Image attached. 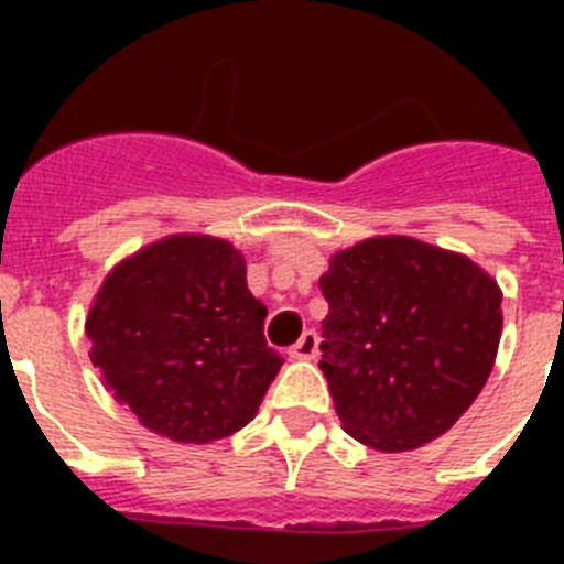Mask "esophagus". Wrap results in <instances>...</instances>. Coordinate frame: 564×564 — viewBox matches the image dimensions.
I'll list each match as a JSON object with an SVG mask.
<instances>
[{
	"mask_svg": "<svg viewBox=\"0 0 564 564\" xmlns=\"http://www.w3.org/2000/svg\"><path fill=\"white\" fill-rule=\"evenodd\" d=\"M318 352V336L313 330H305L299 336V341L291 347L293 358H302V361H311Z\"/></svg>",
	"mask_w": 564,
	"mask_h": 564,
	"instance_id": "esophagus-1",
	"label": "esophagus"
}]
</instances>
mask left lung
Instances as JSON below:
<instances>
[{
    "label": "left lung",
    "instance_id": "obj_1",
    "mask_svg": "<svg viewBox=\"0 0 564 564\" xmlns=\"http://www.w3.org/2000/svg\"><path fill=\"white\" fill-rule=\"evenodd\" d=\"M318 288L322 372L347 435L410 452L455 426L495 367L502 291L477 262L415 237H370L330 257Z\"/></svg>",
    "mask_w": 564,
    "mask_h": 564
}]
</instances>
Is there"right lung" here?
I'll return each instance as SVG.
<instances>
[{
	"mask_svg": "<svg viewBox=\"0 0 564 564\" xmlns=\"http://www.w3.org/2000/svg\"><path fill=\"white\" fill-rule=\"evenodd\" d=\"M265 316L228 239L174 234L107 273L84 327L115 401L154 435L212 443L253 421L282 367Z\"/></svg>",
	"mask_w": 564,
	"mask_h": 564,
	"instance_id": "1",
	"label": "right lung"
}]
</instances>
